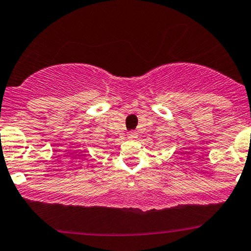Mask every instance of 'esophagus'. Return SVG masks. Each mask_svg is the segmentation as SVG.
<instances>
[{
    "label": "esophagus",
    "instance_id": "esophagus-1",
    "mask_svg": "<svg viewBox=\"0 0 251 251\" xmlns=\"http://www.w3.org/2000/svg\"><path fill=\"white\" fill-rule=\"evenodd\" d=\"M128 136H129V138H135V137L137 136V134L135 131H129Z\"/></svg>",
    "mask_w": 251,
    "mask_h": 251
}]
</instances>
